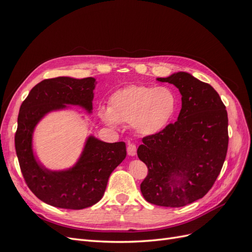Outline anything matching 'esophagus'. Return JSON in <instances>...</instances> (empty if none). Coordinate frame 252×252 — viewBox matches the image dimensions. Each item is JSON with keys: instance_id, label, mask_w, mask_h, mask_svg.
<instances>
[{"instance_id": "obj_1", "label": "esophagus", "mask_w": 252, "mask_h": 252, "mask_svg": "<svg viewBox=\"0 0 252 252\" xmlns=\"http://www.w3.org/2000/svg\"><path fill=\"white\" fill-rule=\"evenodd\" d=\"M127 154L130 157H134L136 155V146L134 144H129L127 147Z\"/></svg>"}]
</instances>
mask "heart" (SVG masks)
Segmentation results:
<instances>
[{
  "mask_svg": "<svg viewBox=\"0 0 252 252\" xmlns=\"http://www.w3.org/2000/svg\"><path fill=\"white\" fill-rule=\"evenodd\" d=\"M177 104V96L168 87L128 85L114 91L108 108H100L98 116L110 127L130 123L136 133L150 136L163 131L169 124Z\"/></svg>",
  "mask_w": 252,
  "mask_h": 252,
  "instance_id": "heart-1",
  "label": "heart"
}]
</instances>
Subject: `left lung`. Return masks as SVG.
Here are the masks:
<instances>
[{"instance_id":"1","label":"left lung","mask_w":252,"mask_h":252,"mask_svg":"<svg viewBox=\"0 0 252 252\" xmlns=\"http://www.w3.org/2000/svg\"><path fill=\"white\" fill-rule=\"evenodd\" d=\"M159 82L173 84L182 95L178 121L146 136L138 157L148 167L141 184L147 202L182 207L209 191L222 169L228 148L225 105L209 84L179 71Z\"/></svg>"}]
</instances>
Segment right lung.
Segmentation results:
<instances>
[{
  "label": "right lung",
  "mask_w": 252,
  "mask_h": 252,
  "mask_svg": "<svg viewBox=\"0 0 252 252\" xmlns=\"http://www.w3.org/2000/svg\"><path fill=\"white\" fill-rule=\"evenodd\" d=\"M95 84L94 78L44 80L30 90L20 107L14 144L23 177L35 196L53 207L84 209L96 204L111 172L126 158L124 142L106 143L93 134L85 139L75 163L67 168L50 169L35 155L33 134L40 122L49 113L72 110L71 106L93 113Z\"/></svg>",
  "instance_id": "obj_1"
}]
</instances>
